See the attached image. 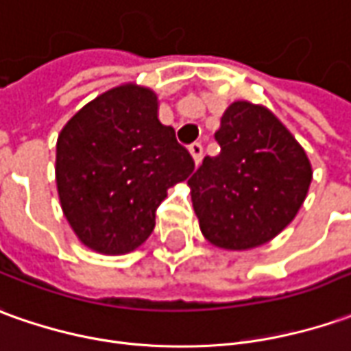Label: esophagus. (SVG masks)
<instances>
[{
	"instance_id": "1",
	"label": "esophagus",
	"mask_w": 351,
	"mask_h": 351,
	"mask_svg": "<svg viewBox=\"0 0 351 351\" xmlns=\"http://www.w3.org/2000/svg\"><path fill=\"white\" fill-rule=\"evenodd\" d=\"M189 152H191L193 160H195V164H199L201 158H203V145L199 143V141H195L189 145Z\"/></svg>"
}]
</instances>
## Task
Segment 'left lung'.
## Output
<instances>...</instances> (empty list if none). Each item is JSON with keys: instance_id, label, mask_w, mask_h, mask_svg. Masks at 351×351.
I'll return each mask as SVG.
<instances>
[{"instance_id": "1", "label": "left lung", "mask_w": 351, "mask_h": 351, "mask_svg": "<svg viewBox=\"0 0 351 351\" xmlns=\"http://www.w3.org/2000/svg\"><path fill=\"white\" fill-rule=\"evenodd\" d=\"M216 156L189 178L203 236L222 249H253L293 220L311 183L300 143L263 106L234 102L214 133Z\"/></svg>"}]
</instances>
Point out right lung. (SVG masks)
<instances>
[{"label":"right lung","mask_w":351,"mask_h":351,"mask_svg":"<svg viewBox=\"0 0 351 351\" xmlns=\"http://www.w3.org/2000/svg\"><path fill=\"white\" fill-rule=\"evenodd\" d=\"M193 170L173 127L160 123L156 94L135 84L98 96L58 138L63 214L82 243L104 255H123L147 241L166 191Z\"/></svg>","instance_id":"add662e5"}]
</instances>
